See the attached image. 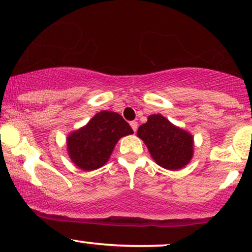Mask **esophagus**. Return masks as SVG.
Segmentation results:
<instances>
[{"label":"esophagus","instance_id":"esophagus-1","mask_svg":"<svg viewBox=\"0 0 252 252\" xmlns=\"http://www.w3.org/2000/svg\"><path fill=\"white\" fill-rule=\"evenodd\" d=\"M129 125H130V127H132V128H133L134 132H136V129H137V123H136V122H130Z\"/></svg>","mask_w":252,"mask_h":252}]
</instances>
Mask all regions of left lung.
<instances>
[{
  "label": "left lung",
  "mask_w": 252,
  "mask_h": 252,
  "mask_svg": "<svg viewBox=\"0 0 252 252\" xmlns=\"http://www.w3.org/2000/svg\"><path fill=\"white\" fill-rule=\"evenodd\" d=\"M153 159L163 168L177 171L185 167L194 155V137L159 113L150 115L137 129Z\"/></svg>",
  "instance_id": "1"
}]
</instances>
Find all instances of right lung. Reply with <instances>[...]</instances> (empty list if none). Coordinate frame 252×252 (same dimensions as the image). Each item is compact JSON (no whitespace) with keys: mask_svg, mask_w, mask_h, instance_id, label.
Returning <instances> with one entry per match:
<instances>
[{"mask_svg":"<svg viewBox=\"0 0 252 252\" xmlns=\"http://www.w3.org/2000/svg\"><path fill=\"white\" fill-rule=\"evenodd\" d=\"M133 133L132 127L119 113L104 110L96 113L81 128L68 134V157L81 170H96L109 160L119 139Z\"/></svg>","mask_w":252,"mask_h":252,"instance_id":"obj_1","label":"right lung"}]
</instances>
